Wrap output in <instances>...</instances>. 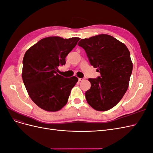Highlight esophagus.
<instances>
[{
	"instance_id": "obj_1",
	"label": "esophagus",
	"mask_w": 153,
	"mask_h": 153,
	"mask_svg": "<svg viewBox=\"0 0 153 153\" xmlns=\"http://www.w3.org/2000/svg\"><path fill=\"white\" fill-rule=\"evenodd\" d=\"M82 80H84V78H78V81H82Z\"/></svg>"
}]
</instances>
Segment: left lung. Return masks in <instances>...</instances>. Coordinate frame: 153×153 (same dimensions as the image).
Segmentation results:
<instances>
[{
  "label": "left lung",
  "mask_w": 153,
  "mask_h": 153,
  "mask_svg": "<svg viewBox=\"0 0 153 153\" xmlns=\"http://www.w3.org/2000/svg\"><path fill=\"white\" fill-rule=\"evenodd\" d=\"M78 45L85 50L91 64L101 74L97 78H89L91 87L85 94L87 103L96 110H108L119 102L128 88L133 69L129 51L108 34L82 39Z\"/></svg>",
  "instance_id": "8db88e82"
}]
</instances>
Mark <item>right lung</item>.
I'll use <instances>...</instances> for the list:
<instances>
[{"instance_id": "add662e5", "label": "right lung", "mask_w": 153, "mask_h": 153, "mask_svg": "<svg viewBox=\"0 0 153 153\" xmlns=\"http://www.w3.org/2000/svg\"><path fill=\"white\" fill-rule=\"evenodd\" d=\"M79 40L76 37H47L27 50L23 59L22 79L30 98L39 108L56 112L66 105L78 80L76 76L59 75L58 67L65 65L66 56Z\"/></svg>"}]
</instances>
